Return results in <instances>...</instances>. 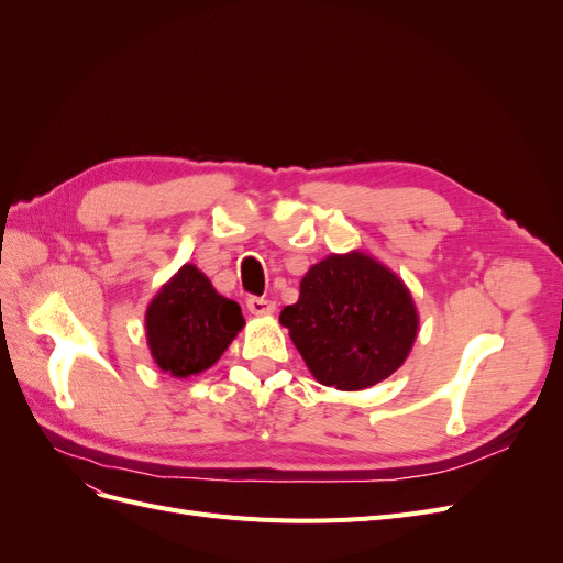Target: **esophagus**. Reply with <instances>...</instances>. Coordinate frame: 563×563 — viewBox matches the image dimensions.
<instances>
[{"instance_id": "obj_1", "label": "esophagus", "mask_w": 563, "mask_h": 563, "mask_svg": "<svg viewBox=\"0 0 563 563\" xmlns=\"http://www.w3.org/2000/svg\"><path fill=\"white\" fill-rule=\"evenodd\" d=\"M246 308H249V312L255 314V317H265V314L275 312V302L267 300V298L251 296V298H246Z\"/></svg>"}]
</instances>
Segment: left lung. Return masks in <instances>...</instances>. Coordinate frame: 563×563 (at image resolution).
Wrapping results in <instances>:
<instances>
[{
	"mask_svg": "<svg viewBox=\"0 0 563 563\" xmlns=\"http://www.w3.org/2000/svg\"><path fill=\"white\" fill-rule=\"evenodd\" d=\"M312 376L335 389L389 378L418 335L406 284L364 251L331 253L300 282V298L279 314Z\"/></svg>",
	"mask_w": 563,
	"mask_h": 563,
	"instance_id": "8db88e82",
	"label": "left lung"
}]
</instances>
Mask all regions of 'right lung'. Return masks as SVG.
I'll return each mask as SVG.
<instances>
[{
	"mask_svg": "<svg viewBox=\"0 0 563 563\" xmlns=\"http://www.w3.org/2000/svg\"><path fill=\"white\" fill-rule=\"evenodd\" d=\"M242 308L220 296L195 265H183L152 298L145 312L147 347L174 378L211 368L242 331Z\"/></svg>",
	"mask_w": 563,
	"mask_h": 563,
	"instance_id": "add662e5",
	"label": "right lung"
}]
</instances>
